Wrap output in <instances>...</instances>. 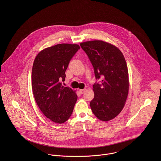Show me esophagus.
I'll use <instances>...</instances> for the list:
<instances>
[{
	"instance_id": "obj_1",
	"label": "esophagus",
	"mask_w": 161,
	"mask_h": 161,
	"mask_svg": "<svg viewBox=\"0 0 161 161\" xmlns=\"http://www.w3.org/2000/svg\"><path fill=\"white\" fill-rule=\"evenodd\" d=\"M79 92L81 94H83V93H84V92H86V89H80Z\"/></svg>"
}]
</instances>
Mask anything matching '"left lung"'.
<instances>
[{
	"mask_svg": "<svg viewBox=\"0 0 161 161\" xmlns=\"http://www.w3.org/2000/svg\"><path fill=\"white\" fill-rule=\"evenodd\" d=\"M80 45L90 59L96 79L103 78L101 84L93 86L92 112L100 120L108 121L122 111L128 95V70L125 57L116 46L102 40L88 41Z\"/></svg>",
	"mask_w": 161,
	"mask_h": 161,
	"instance_id": "1",
	"label": "left lung"
}]
</instances>
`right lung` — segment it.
Wrapping results in <instances>:
<instances>
[{"instance_id":"add662e5","label":"right lung","mask_w":161,"mask_h":161,"mask_svg":"<svg viewBox=\"0 0 161 161\" xmlns=\"http://www.w3.org/2000/svg\"><path fill=\"white\" fill-rule=\"evenodd\" d=\"M80 49L77 44L62 43L42 50L36 56L31 72L35 100L45 116L58 124L66 122L77 100L75 91L64 87L65 72Z\"/></svg>"}]
</instances>
